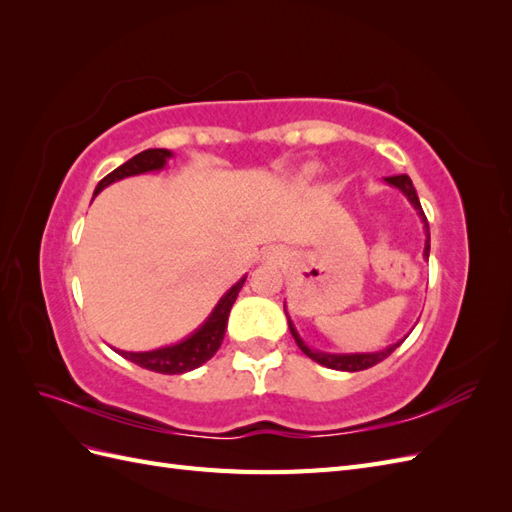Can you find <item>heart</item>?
Listing matches in <instances>:
<instances>
[{
    "label": "heart",
    "mask_w": 512,
    "mask_h": 512,
    "mask_svg": "<svg viewBox=\"0 0 512 512\" xmlns=\"http://www.w3.org/2000/svg\"><path fill=\"white\" fill-rule=\"evenodd\" d=\"M320 170H322V166H320L318 162H307V164H303V166L299 168L297 181H301V183H305V181H312L314 177H318V175H320Z\"/></svg>",
    "instance_id": "heart-1"
}]
</instances>
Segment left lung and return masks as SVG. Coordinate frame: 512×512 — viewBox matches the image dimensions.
Returning <instances> with one entry per match:
<instances>
[{
  "instance_id": "1",
  "label": "left lung",
  "mask_w": 512,
  "mask_h": 512,
  "mask_svg": "<svg viewBox=\"0 0 512 512\" xmlns=\"http://www.w3.org/2000/svg\"><path fill=\"white\" fill-rule=\"evenodd\" d=\"M384 181L389 183L391 188H395V190H399L401 194H404V196L408 198V203L414 207L418 218H421V224H423V230H425V237H427V239H425L423 258L427 260V258H429V224H427V218H425V213H423L421 200H418V196H416L412 179H410L408 175H395V177H384ZM284 312H286V318H288V329H290V333H292V337H294V342H297V346L303 350V354H307L309 359L316 361L318 365H324V367H329V369H337V371H361V369L374 367V365H378L380 361H384L386 356H389L395 348H399V344L404 342V339L408 337V335H406L404 339H401V342H395V344L386 346V348H382V350H376V352H322V350H316V348L305 344V339L299 335L297 327H294V322H292V318H290V314H288L286 301H284Z\"/></svg>"
}]
</instances>
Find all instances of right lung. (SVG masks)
<instances>
[{
    "mask_svg": "<svg viewBox=\"0 0 512 512\" xmlns=\"http://www.w3.org/2000/svg\"><path fill=\"white\" fill-rule=\"evenodd\" d=\"M175 158L173 151L168 149H145L141 153H136L134 158L128 162H123L117 166L113 173H108L94 190V196H98L108 185L121 181L126 177H136V175H145V173H156V170H164L168 166V160ZM247 280V275H243L237 284H232L220 301L215 303L211 309V314L205 318V322L200 324L198 329H194L188 337H183L177 344H168L156 350H145V352H128V350H119L113 348L117 354H121L123 359H128L136 365H141L149 371H158V374H185V371H192L207 363L211 356L220 350L224 342V333H226V324L230 309L235 305L239 290L243 288Z\"/></svg>",
    "mask_w": 512,
    "mask_h": 512,
    "instance_id": "add662e5",
    "label": "right lung"
}]
</instances>
